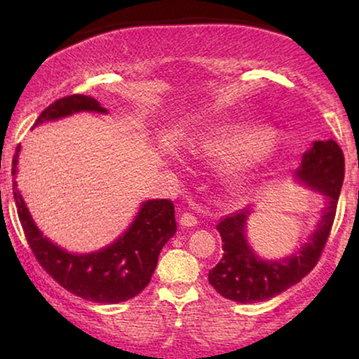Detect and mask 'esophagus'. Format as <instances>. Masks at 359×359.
Wrapping results in <instances>:
<instances>
[{"label":"esophagus","mask_w":359,"mask_h":359,"mask_svg":"<svg viewBox=\"0 0 359 359\" xmlns=\"http://www.w3.org/2000/svg\"><path fill=\"white\" fill-rule=\"evenodd\" d=\"M196 224H198V220H196L194 215H191V214L180 215V225H183V227H194Z\"/></svg>","instance_id":"34e87169"}]
</instances>
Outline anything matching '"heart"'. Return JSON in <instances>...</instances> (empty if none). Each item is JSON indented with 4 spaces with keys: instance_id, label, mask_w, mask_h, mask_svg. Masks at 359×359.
I'll return each mask as SVG.
<instances>
[{
    "instance_id": "obj_1",
    "label": "heart",
    "mask_w": 359,
    "mask_h": 359,
    "mask_svg": "<svg viewBox=\"0 0 359 359\" xmlns=\"http://www.w3.org/2000/svg\"><path fill=\"white\" fill-rule=\"evenodd\" d=\"M273 144V132L263 127L222 126L196 137L191 151L204 158L235 161L232 176L243 180L268 158Z\"/></svg>"
}]
</instances>
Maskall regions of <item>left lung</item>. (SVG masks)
I'll return each instance as SVG.
<instances>
[{
	"mask_svg": "<svg viewBox=\"0 0 359 359\" xmlns=\"http://www.w3.org/2000/svg\"><path fill=\"white\" fill-rule=\"evenodd\" d=\"M345 158L335 140H316L302 155L294 181L317 191L323 198L320 219L297 250L283 258H262L247 237V222L253 210L245 208L222 219L217 230L224 255L209 271V283L220 296L240 304H253L281 294L307 276L320 258L337 212Z\"/></svg>",
	"mask_w": 359,
	"mask_h": 359,
	"instance_id": "1",
	"label": "left lung"
}]
</instances>
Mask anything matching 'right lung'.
Listing matches in <instances>:
<instances>
[{
	"label": "right lung",
	"instance_id": "right-lung-1",
	"mask_svg": "<svg viewBox=\"0 0 359 359\" xmlns=\"http://www.w3.org/2000/svg\"><path fill=\"white\" fill-rule=\"evenodd\" d=\"M78 112L107 114V109L91 96H67L42 111L34 127ZM19 151L21 145H18L13 158L14 199L29 247L42 268L67 291L85 301L119 304L144 291L158 263L161 248L176 233L173 203L168 199L144 201L129 227L114 242L96 252L72 253L53 243L34 222L26 201L18 189Z\"/></svg>",
	"mask_w": 359,
	"mask_h": 359
}]
</instances>
